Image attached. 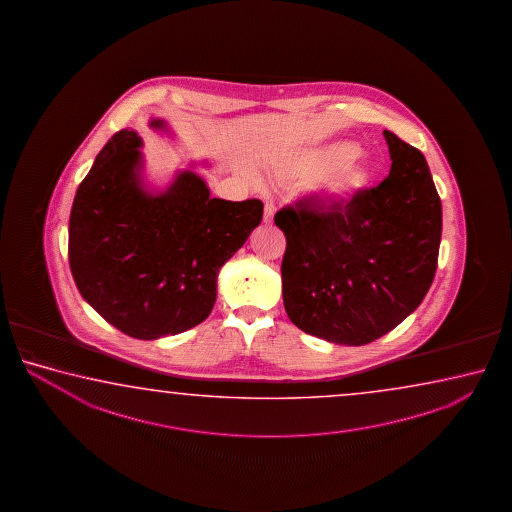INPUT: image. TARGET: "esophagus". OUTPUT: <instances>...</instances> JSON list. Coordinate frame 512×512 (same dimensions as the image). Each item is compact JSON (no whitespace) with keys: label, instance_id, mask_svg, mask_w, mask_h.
Wrapping results in <instances>:
<instances>
[{"label":"esophagus","instance_id":"obj_1","mask_svg":"<svg viewBox=\"0 0 512 512\" xmlns=\"http://www.w3.org/2000/svg\"><path fill=\"white\" fill-rule=\"evenodd\" d=\"M263 222H265V224H272V222H274V206H272V204H267V206H265V211H263Z\"/></svg>","mask_w":512,"mask_h":512}]
</instances>
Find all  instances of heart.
Instances as JSON below:
<instances>
[{
	"mask_svg": "<svg viewBox=\"0 0 512 512\" xmlns=\"http://www.w3.org/2000/svg\"><path fill=\"white\" fill-rule=\"evenodd\" d=\"M358 147L351 141H335L326 147L304 152L294 159L286 172L304 181L319 179L322 175L337 172L330 184V193L335 197L346 191L356 190L367 181V168L358 161Z\"/></svg>",
	"mask_w": 512,
	"mask_h": 512,
	"instance_id": "b5f03b06",
	"label": "heart"
}]
</instances>
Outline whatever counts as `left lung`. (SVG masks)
I'll list each match as a JSON object with an SVG mask.
<instances>
[{"instance_id": "1", "label": "left lung", "mask_w": 512, "mask_h": 512, "mask_svg": "<svg viewBox=\"0 0 512 512\" xmlns=\"http://www.w3.org/2000/svg\"><path fill=\"white\" fill-rule=\"evenodd\" d=\"M390 174L346 204L304 197L279 209L283 303L299 330L364 346L405 321L434 281L441 199L416 147L383 130Z\"/></svg>"}]
</instances>
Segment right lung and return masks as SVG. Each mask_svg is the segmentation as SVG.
<instances>
[{"instance_id": "right-lung-1", "label": "right lung", "mask_w": 512, "mask_h": 512, "mask_svg": "<svg viewBox=\"0 0 512 512\" xmlns=\"http://www.w3.org/2000/svg\"><path fill=\"white\" fill-rule=\"evenodd\" d=\"M141 145L123 129L96 156L73 200L68 256L78 292L105 321L156 340L208 319L218 270L260 226L263 202L213 199L191 170L152 193L139 174Z\"/></svg>"}]
</instances>
